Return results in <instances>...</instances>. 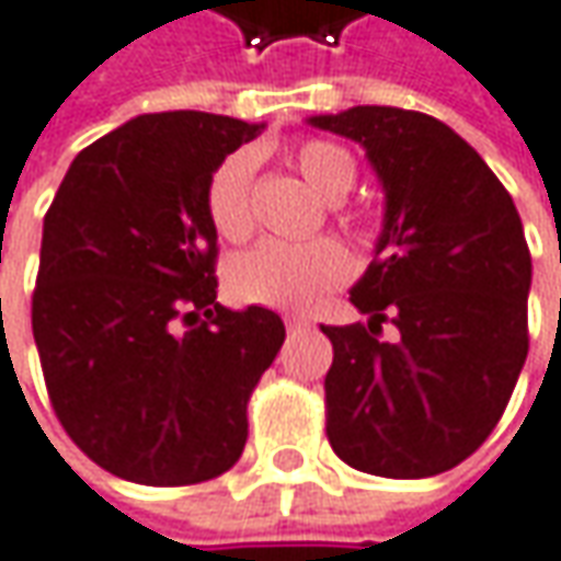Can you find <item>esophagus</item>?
Instances as JSON below:
<instances>
[{
  "label": "esophagus",
  "mask_w": 561,
  "mask_h": 561,
  "mask_svg": "<svg viewBox=\"0 0 561 561\" xmlns=\"http://www.w3.org/2000/svg\"><path fill=\"white\" fill-rule=\"evenodd\" d=\"M285 327H288V332H301V329L310 327V320L307 317H285Z\"/></svg>",
  "instance_id": "1"
}]
</instances>
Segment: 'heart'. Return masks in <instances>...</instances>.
<instances>
[{
	"label": "heart",
	"instance_id": "heart-1",
	"mask_svg": "<svg viewBox=\"0 0 561 561\" xmlns=\"http://www.w3.org/2000/svg\"><path fill=\"white\" fill-rule=\"evenodd\" d=\"M291 162L313 191L329 201H339L354 184L357 165L352 153L332 140L310 137L291 147ZM251 184H254V157L229 153L207 179L204 204L213 229L226 241H244L254 229L251 213ZM352 256L332 238L307 241H260L241 254L229 270V288L238 301L276 310H307L327 291L348 279Z\"/></svg>",
	"mask_w": 561,
	"mask_h": 561
}]
</instances>
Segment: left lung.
<instances>
[{
  "label": "left lung",
  "instance_id": "8db88e82",
  "mask_svg": "<svg viewBox=\"0 0 561 561\" xmlns=\"http://www.w3.org/2000/svg\"><path fill=\"white\" fill-rule=\"evenodd\" d=\"M310 125L357 140L386 191L377 256L352 288L367 323L320 327L332 342L329 446L364 474H443L500 424L527 357L522 216L433 115L354 106ZM382 322L396 340L381 339Z\"/></svg>",
  "mask_w": 561,
  "mask_h": 561
}]
</instances>
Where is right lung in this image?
Listing matches in <instances>:
<instances>
[{
    "mask_svg": "<svg viewBox=\"0 0 561 561\" xmlns=\"http://www.w3.org/2000/svg\"><path fill=\"white\" fill-rule=\"evenodd\" d=\"M263 125L153 112L84 147L43 219L31 323L53 411L90 461L147 486L226 474L285 327L216 301L209 172Z\"/></svg>",
    "mask_w": 561,
    "mask_h": 561,
    "instance_id": "1",
    "label": "right lung"
}]
</instances>
